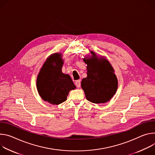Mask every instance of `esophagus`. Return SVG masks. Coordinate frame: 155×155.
I'll return each instance as SVG.
<instances>
[{"mask_svg": "<svg viewBox=\"0 0 155 155\" xmlns=\"http://www.w3.org/2000/svg\"><path fill=\"white\" fill-rule=\"evenodd\" d=\"M75 85H76L77 87H81V80H78L75 82Z\"/></svg>", "mask_w": 155, "mask_h": 155, "instance_id": "esophagus-1", "label": "esophagus"}]
</instances>
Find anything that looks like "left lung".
I'll return each mask as SVG.
<instances>
[{
    "instance_id": "left-lung-1",
    "label": "left lung",
    "mask_w": 155,
    "mask_h": 155,
    "mask_svg": "<svg viewBox=\"0 0 155 155\" xmlns=\"http://www.w3.org/2000/svg\"><path fill=\"white\" fill-rule=\"evenodd\" d=\"M94 57L83 59L87 64V76L81 82V87L85 97L94 104L108 101L115 94L117 89V79L109 61L105 58Z\"/></svg>"
}]
</instances>
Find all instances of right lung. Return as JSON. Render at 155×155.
Returning <instances> with one entry per match:
<instances>
[{"label":"right lung","instance_id":"right-lung-1","mask_svg":"<svg viewBox=\"0 0 155 155\" xmlns=\"http://www.w3.org/2000/svg\"><path fill=\"white\" fill-rule=\"evenodd\" d=\"M60 55L55 54L48 58L37 78V89L40 96L53 105L65 101L69 92L76 88L71 77L61 71L63 61Z\"/></svg>","mask_w":155,"mask_h":155}]
</instances>
